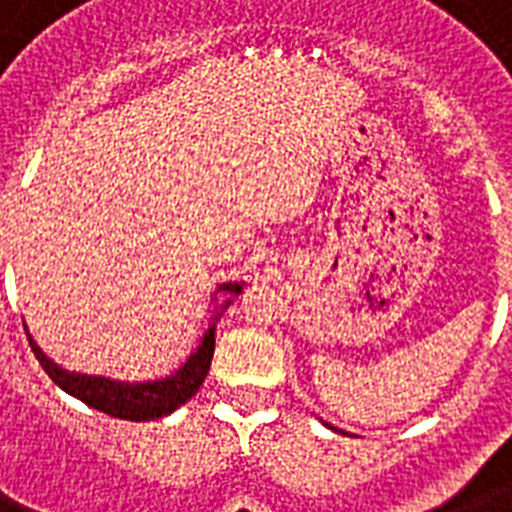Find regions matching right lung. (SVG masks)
<instances>
[{
    "label": "right lung",
    "mask_w": 512,
    "mask_h": 512,
    "mask_svg": "<svg viewBox=\"0 0 512 512\" xmlns=\"http://www.w3.org/2000/svg\"><path fill=\"white\" fill-rule=\"evenodd\" d=\"M220 292L239 295L241 284H223ZM228 305H231V300L223 308H228ZM28 345L34 350L36 361L42 364V369L50 374L58 388H63L66 393H71L74 398H79V401H84V404L103 414H111V417H119V420L146 422L167 417V414L175 412L177 406H183L188 398L196 396L201 382L207 380L212 353H215V324L207 329V335L196 348V353H191L188 361L175 374L154 382H116L108 380V377L68 372V369L55 364L52 358L44 356V350L36 345L31 335H28Z\"/></svg>",
    "instance_id": "1"
}]
</instances>
